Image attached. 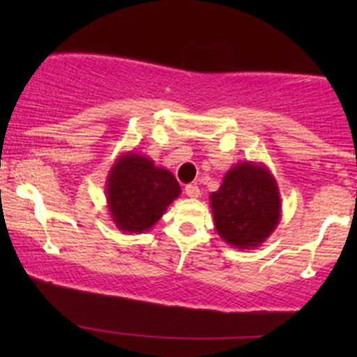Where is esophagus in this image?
<instances>
[{"label": "esophagus", "mask_w": 357, "mask_h": 357, "mask_svg": "<svg viewBox=\"0 0 357 357\" xmlns=\"http://www.w3.org/2000/svg\"><path fill=\"white\" fill-rule=\"evenodd\" d=\"M184 192H186V196H190V198H198L199 196V188L198 184H186V188H184Z\"/></svg>", "instance_id": "34e87169"}]
</instances>
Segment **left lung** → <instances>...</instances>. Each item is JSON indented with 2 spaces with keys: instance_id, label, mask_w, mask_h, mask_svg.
Listing matches in <instances>:
<instances>
[{
  "instance_id": "1",
  "label": "left lung",
  "mask_w": 357,
  "mask_h": 357,
  "mask_svg": "<svg viewBox=\"0 0 357 357\" xmlns=\"http://www.w3.org/2000/svg\"><path fill=\"white\" fill-rule=\"evenodd\" d=\"M210 203L216 231L233 248L260 247L282 218L277 181L261 162L241 161L227 171Z\"/></svg>"
}]
</instances>
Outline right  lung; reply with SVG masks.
Returning <instances> with one entry per match:
<instances>
[{
	"label": "right lung",
	"mask_w": 357,
	"mask_h": 357,
	"mask_svg": "<svg viewBox=\"0 0 357 357\" xmlns=\"http://www.w3.org/2000/svg\"><path fill=\"white\" fill-rule=\"evenodd\" d=\"M179 195L174 174L136 151L119 155L105 183L110 218L129 235L149 231Z\"/></svg>",
	"instance_id": "add662e5"
}]
</instances>
